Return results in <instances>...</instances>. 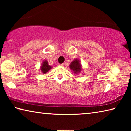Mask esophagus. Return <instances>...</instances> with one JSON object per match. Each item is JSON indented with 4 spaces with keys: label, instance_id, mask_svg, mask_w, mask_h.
<instances>
[{
    "label": "esophagus",
    "instance_id": "esophagus-1",
    "mask_svg": "<svg viewBox=\"0 0 131 131\" xmlns=\"http://www.w3.org/2000/svg\"><path fill=\"white\" fill-rule=\"evenodd\" d=\"M59 65L61 66H63L65 65V63H62V64H59Z\"/></svg>",
    "mask_w": 131,
    "mask_h": 131
}]
</instances>
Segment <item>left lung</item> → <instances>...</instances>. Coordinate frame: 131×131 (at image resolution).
Here are the masks:
<instances>
[{"mask_svg": "<svg viewBox=\"0 0 131 131\" xmlns=\"http://www.w3.org/2000/svg\"><path fill=\"white\" fill-rule=\"evenodd\" d=\"M70 68L72 70L74 71L75 73L81 72V64L80 63V61L78 59H75V60H74L71 63L70 65Z\"/></svg>", "mask_w": 131, "mask_h": 131, "instance_id": "obj_1", "label": "left lung"}]
</instances>
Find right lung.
I'll return each mask as SVG.
<instances>
[{"label": "right lung", "mask_w": 131, "mask_h": 131, "mask_svg": "<svg viewBox=\"0 0 131 131\" xmlns=\"http://www.w3.org/2000/svg\"><path fill=\"white\" fill-rule=\"evenodd\" d=\"M51 68V67L48 65L47 61H44L43 62V65H42L41 67V72L45 74L48 72V70L50 69Z\"/></svg>", "instance_id": "1"}]
</instances>
